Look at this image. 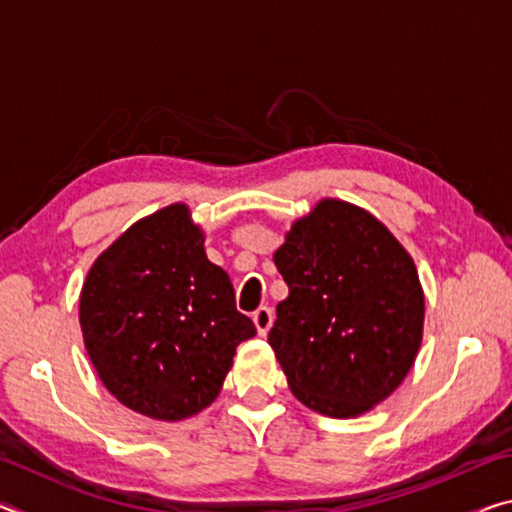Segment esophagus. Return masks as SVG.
Wrapping results in <instances>:
<instances>
[{"instance_id":"34e87169","label":"esophagus","mask_w":512,"mask_h":512,"mask_svg":"<svg viewBox=\"0 0 512 512\" xmlns=\"http://www.w3.org/2000/svg\"><path fill=\"white\" fill-rule=\"evenodd\" d=\"M253 323L257 327V332L262 334V336H266L268 329H271V325H273V311H271V307H259L255 314H253Z\"/></svg>"}]
</instances>
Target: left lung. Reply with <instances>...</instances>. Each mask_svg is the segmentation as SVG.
<instances>
[{
    "label": "left lung",
    "instance_id": "8db88e82",
    "mask_svg": "<svg viewBox=\"0 0 512 512\" xmlns=\"http://www.w3.org/2000/svg\"><path fill=\"white\" fill-rule=\"evenodd\" d=\"M289 287L268 343L291 393L329 418L384 402L422 343L424 293L411 255L361 207L325 198L275 250Z\"/></svg>",
    "mask_w": 512,
    "mask_h": 512
}]
</instances>
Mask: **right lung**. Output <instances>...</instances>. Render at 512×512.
<instances>
[{
  "mask_svg": "<svg viewBox=\"0 0 512 512\" xmlns=\"http://www.w3.org/2000/svg\"><path fill=\"white\" fill-rule=\"evenodd\" d=\"M203 241L187 205L162 207L103 250L81 291L83 341L99 379L153 420L210 406L237 345L255 336Z\"/></svg>",
  "mask_w": 512,
  "mask_h": 512,
  "instance_id": "1",
  "label": "right lung"
}]
</instances>
